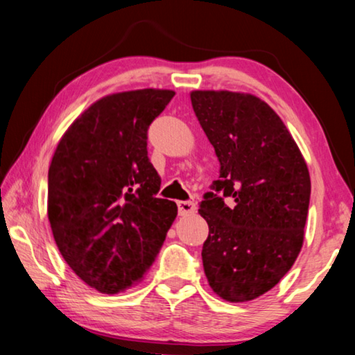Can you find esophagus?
Here are the masks:
<instances>
[{
  "label": "esophagus",
  "mask_w": 355,
  "mask_h": 355,
  "mask_svg": "<svg viewBox=\"0 0 355 355\" xmlns=\"http://www.w3.org/2000/svg\"><path fill=\"white\" fill-rule=\"evenodd\" d=\"M178 205V215L180 216H188V215H193L196 211V204L191 200H178L177 202Z\"/></svg>",
  "instance_id": "34e87169"
}]
</instances>
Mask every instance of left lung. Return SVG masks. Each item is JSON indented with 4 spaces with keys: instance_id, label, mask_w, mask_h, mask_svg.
<instances>
[{
    "instance_id": "obj_1",
    "label": "left lung",
    "mask_w": 355,
    "mask_h": 355,
    "mask_svg": "<svg viewBox=\"0 0 355 355\" xmlns=\"http://www.w3.org/2000/svg\"><path fill=\"white\" fill-rule=\"evenodd\" d=\"M191 104L219 161L199 213L208 224L202 262L227 302L266 294L303 245L311 182L295 140L272 107L248 93L196 89Z\"/></svg>"
}]
</instances>
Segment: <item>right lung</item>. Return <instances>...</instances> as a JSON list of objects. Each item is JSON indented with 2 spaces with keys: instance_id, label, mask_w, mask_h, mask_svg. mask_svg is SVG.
<instances>
[{
  "instance_id": "obj_1",
  "label": "right lung",
  "mask_w": 355,
  "mask_h": 355,
  "mask_svg": "<svg viewBox=\"0 0 355 355\" xmlns=\"http://www.w3.org/2000/svg\"><path fill=\"white\" fill-rule=\"evenodd\" d=\"M175 92L134 89L92 104L67 128L49 167L55 243L89 288L118 294L144 279L177 216L156 198L147 132Z\"/></svg>"
}]
</instances>
